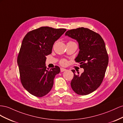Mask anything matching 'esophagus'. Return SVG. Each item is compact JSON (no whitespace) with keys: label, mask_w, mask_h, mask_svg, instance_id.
<instances>
[{"label":"esophagus","mask_w":123,"mask_h":123,"mask_svg":"<svg viewBox=\"0 0 123 123\" xmlns=\"http://www.w3.org/2000/svg\"><path fill=\"white\" fill-rule=\"evenodd\" d=\"M66 71V69L65 68H60V71L61 72H64Z\"/></svg>","instance_id":"obj_1"}]
</instances>
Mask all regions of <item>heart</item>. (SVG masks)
Listing matches in <instances>:
<instances>
[{"instance_id": "1", "label": "heart", "mask_w": 123, "mask_h": 123, "mask_svg": "<svg viewBox=\"0 0 123 123\" xmlns=\"http://www.w3.org/2000/svg\"><path fill=\"white\" fill-rule=\"evenodd\" d=\"M60 63L62 65H65L66 64H67V61H66L65 59H63L61 61Z\"/></svg>"}]
</instances>
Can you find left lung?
I'll return each instance as SVG.
<instances>
[{"label": "left lung", "mask_w": 123, "mask_h": 123, "mask_svg": "<svg viewBox=\"0 0 123 123\" xmlns=\"http://www.w3.org/2000/svg\"><path fill=\"white\" fill-rule=\"evenodd\" d=\"M65 36L78 42L80 50L75 60L84 69L80 75L72 70L71 87L77 94L86 95L100 86L105 77L109 58L104 41L98 33L83 27L68 30Z\"/></svg>", "instance_id": "obj_1"}]
</instances>
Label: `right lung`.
I'll list each match as a JSON object with an SVG mask.
<instances>
[{
  "label": "right lung",
  "mask_w": 123,
  "mask_h": 123,
  "mask_svg": "<svg viewBox=\"0 0 123 123\" xmlns=\"http://www.w3.org/2000/svg\"><path fill=\"white\" fill-rule=\"evenodd\" d=\"M66 30L42 27L30 31L24 38L17 57L20 81L24 88L35 96L43 97L49 92L55 76L60 72L58 66L46 69L45 61L55 41Z\"/></svg>",
  "instance_id": "right-lung-1"
}]
</instances>
